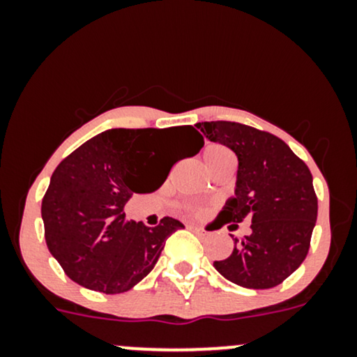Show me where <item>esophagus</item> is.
I'll list each match as a JSON object with an SVG mask.
<instances>
[{
    "label": "esophagus",
    "mask_w": 357,
    "mask_h": 357,
    "mask_svg": "<svg viewBox=\"0 0 357 357\" xmlns=\"http://www.w3.org/2000/svg\"><path fill=\"white\" fill-rule=\"evenodd\" d=\"M190 228H191V230H195V231H199V233L204 231L202 227H196V225H190Z\"/></svg>",
    "instance_id": "1"
}]
</instances>
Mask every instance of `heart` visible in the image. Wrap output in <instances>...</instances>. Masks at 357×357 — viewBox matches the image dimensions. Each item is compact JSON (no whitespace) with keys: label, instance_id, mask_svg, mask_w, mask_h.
<instances>
[{"label":"heart","instance_id":"1","mask_svg":"<svg viewBox=\"0 0 357 357\" xmlns=\"http://www.w3.org/2000/svg\"><path fill=\"white\" fill-rule=\"evenodd\" d=\"M203 161L206 169L213 173L225 165H233V154L228 147L221 144H210L203 149ZM179 210L190 216H203L206 213V206L196 202H184L179 204Z\"/></svg>","mask_w":357,"mask_h":357}]
</instances>
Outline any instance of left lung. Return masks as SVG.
Wrapping results in <instances>:
<instances>
[{
	"label": "left lung",
	"mask_w": 357,
	"mask_h": 357,
	"mask_svg": "<svg viewBox=\"0 0 357 357\" xmlns=\"http://www.w3.org/2000/svg\"><path fill=\"white\" fill-rule=\"evenodd\" d=\"M213 142L238 158L235 198L216 221L236 228L252 221V233L235 238L231 255L215 261L225 278L247 289H272L305 260L317 220L312 174L282 139L238 122H199Z\"/></svg>",
	"instance_id": "8db88e82"
}]
</instances>
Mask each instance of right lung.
<instances>
[{"mask_svg":"<svg viewBox=\"0 0 357 357\" xmlns=\"http://www.w3.org/2000/svg\"><path fill=\"white\" fill-rule=\"evenodd\" d=\"M178 142L184 158L204 141L192 126L110 129L89 139L56 166L43 196L45 240L63 272L85 289L121 294L154 268L166 238L181 221L165 216L158 227L126 220L134 192H153L171 167L166 153Z\"/></svg>","mask_w":357,"mask_h":357,"instance_id":"right-lung-1","label":"right lung"}]
</instances>
